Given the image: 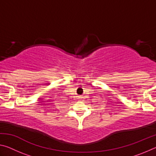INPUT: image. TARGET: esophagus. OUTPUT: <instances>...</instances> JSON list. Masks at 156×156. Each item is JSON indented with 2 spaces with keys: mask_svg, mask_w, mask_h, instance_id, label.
Wrapping results in <instances>:
<instances>
[{
  "mask_svg": "<svg viewBox=\"0 0 156 156\" xmlns=\"http://www.w3.org/2000/svg\"><path fill=\"white\" fill-rule=\"evenodd\" d=\"M78 99L82 98V96H78Z\"/></svg>",
  "mask_w": 156,
  "mask_h": 156,
  "instance_id": "1",
  "label": "esophagus"
}]
</instances>
